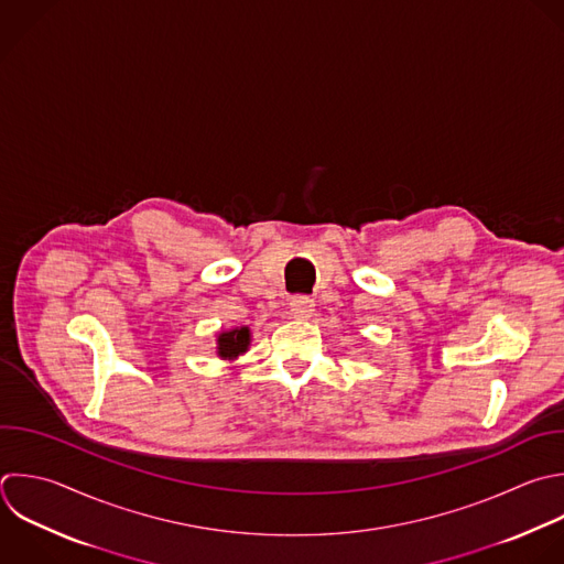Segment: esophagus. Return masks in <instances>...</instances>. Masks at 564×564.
Here are the masks:
<instances>
[{"label":"esophagus","instance_id":"esophagus-1","mask_svg":"<svg viewBox=\"0 0 564 564\" xmlns=\"http://www.w3.org/2000/svg\"><path fill=\"white\" fill-rule=\"evenodd\" d=\"M289 308H291V315H293L295 319H308V317H313V313H315V302H313L311 297L297 295V297H291Z\"/></svg>","mask_w":564,"mask_h":564}]
</instances>
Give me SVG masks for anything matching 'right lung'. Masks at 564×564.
<instances>
[{
  "label": "right lung",
  "instance_id": "add662e5",
  "mask_svg": "<svg viewBox=\"0 0 564 564\" xmlns=\"http://www.w3.org/2000/svg\"><path fill=\"white\" fill-rule=\"evenodd\" d=\"M251 346V330L249 326H236L229 330H220L216 335V355L225 361H236L240 355H245Z\"/></svg>",
  "mask_w": 564,
  "mask_h": 564
}]
</instances>
